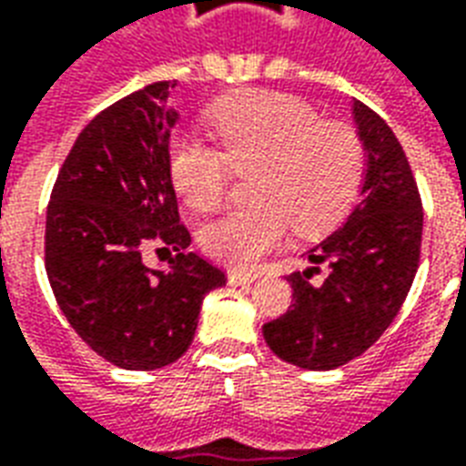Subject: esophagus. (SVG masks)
I'll use <instances>...</instances> for the list:
<instances>
[{"label":"esophagus","mask_w":466,"mask_h":466,"mask_svg":"<svg viewBox=\"0 0 466 466\" xmlns=\"http://www.w3.org/2000/svg\"><path fill=\"white\" fill-rule=\"evenodd\" d=\"M227 280L232 283V286H251L257 276H247V273H239V271H229L227 273Z\"/></svg>","instance_id":"34e87169"}]
</instances>
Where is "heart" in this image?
<instances>
[{"instance_id":"1","label":"heart","mask_w":466,"mask_h":466,"mask_svg":"<svg viewBox=\"0 0 466 466\" xmlns=\"http://www.w3.org/2000/svg\"><path fill=\"white\" fill-rule=\"evenodd\" d=\"M219 147L180 134L170 144V177L198 212L218 209L234 173H254L251 202L202 229V248L232 268H251L283 241L289 222L319 234L350 209L361 183V141L342 122H319L303 99L239 92L209 109Z\"/></svg>"}]
</instances>
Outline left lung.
Masks as SVG:
<instances>
[{"label":"left lung","instance_id":"8db88e82","mask_svg":"<svg viewBox=\"0 0 466 466\" xmlns=\"http://www.w3.org/2000/svg\"><path fill=\"white\" fill-rule=\"evenodd\" d=\"M351 119L367 158L360 205L305 254L310 266L289 276L290 310L264 325L273 354L310 371L357 360L386 332L420 258L422 205L399 138L361 102ZM319 265L326 276L312 281Z\"/></svg>","mask_w":466,"mask_h":466}]
</instances>
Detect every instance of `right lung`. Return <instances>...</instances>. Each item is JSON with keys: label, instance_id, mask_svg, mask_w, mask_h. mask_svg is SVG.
<instances>
[{"label": "right lung", "instance_id": "obj_1", "mask_svg": "<svg viewBox=\"0 0 466 466\" xmlns=\"http://www.w3.org/2000/svg\"><path fill=\"white\" fill-rule=\"evenodd\" d=\"M151 83L92 119L70 148L46 212V273L53 296L99 357L129 371L180 360L202 300L225 273L190 247L170 180V131L180 119ZM147 238L178 251L168 269L140 261Z\"/></svg>", "mask_w": 466, "mask_h": 466}]
</instances>
